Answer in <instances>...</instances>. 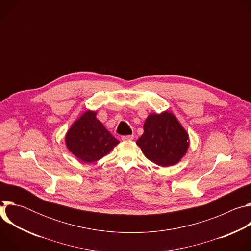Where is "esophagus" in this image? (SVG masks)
<instances>
[{
	"instance_id": "34e87169",
	"label": "esophagus",
	"mask_w": 251,
	"mask_h": 251,
	"mask_svg": "<svg viewBox=\"0 0 251 251\" xmlns=\"http://www.w3.org/2000/svg\"><path fill=\"white\" fill-rule=\"evenodd\" d=\"M134 139V136L133 135H127V136H122L121 137V140L122 141H131Z\"/></svg>"
}]
</instances>
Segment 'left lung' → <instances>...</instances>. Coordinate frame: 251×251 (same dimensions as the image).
I'll use <instances>...</instances> for the list:
<instances>
[{"label":"left lung","instance_id":"1","mask_svg":"<svg viewBox=\"0 0 251 251\" xmlns=\"http://www.w3.org/2000/svg\"><path fill=\"white\" fill-rule=\"evenodd\" d=\"M143 129L144 133L136 144L146 158L156 165L174 166L187 154L190 146L189 134L172 112L150 113Z\"/></svg>","mask_w":251,"mask_h":251}]
</instances>
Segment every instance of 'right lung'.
I'll return each mask as SVG.
<instances>
[{"label":"right lung","mask_w":251,"mask_h":251,"mask_svg":"<svg viewBox=\"0 0 251 251\" xmlns=\"http://www.w3.org/2000/svg\"><path fill=\"white\" fill-rule=\"evenodd\" d=\"M96 111L87 110L76 119L65 134L70 153L84 163H93L113 150L119 141L96 118Z\"/></svg>","instance_id":"right-lung-1"}]
</instances>
